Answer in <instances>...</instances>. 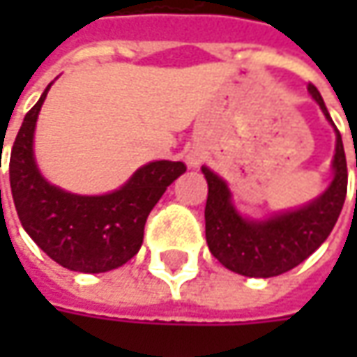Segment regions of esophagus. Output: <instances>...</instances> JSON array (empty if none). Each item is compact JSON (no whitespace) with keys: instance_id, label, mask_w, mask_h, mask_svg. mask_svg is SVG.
Masks as SVG:
<instances>
[{"instance_id":"obj_1","label":"esophagus","mask_w":357,"mask_h":357,"mask_svg":"<svg viewBox=\"0 0 357 357\" xmlns=\"http://www.w3.org/2000/svg\"><path fill=\"white\" fill-rule=\"evenodd\" d=\"M190 165H197V158H190Z\"/></svg>"}]
</instances>
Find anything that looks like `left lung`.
<instances>
[{
  "mask_svg": "<svg viewBox=\"0 0 357 357\" xmlns=\"http://www.w3.org/2000/svg\"><path fill=\"white\" fill-rule=\"evenodd\" d=\"M310 95L332 123L320 91L308 83ZM208 183L204 208L206 242L213 256L228 270L250 278L278 276L304 262L330 236L342 213L348 192V165L342 135L336 129L334 181L320 199L294 213L274 216L266 222H248L240 218L230 204L227 183L202 167Z\"/></svg>",
  "mask_w": 357,
  "mask_h": 357,
  "instance_id": "8db88e82",
  "label": "left lung"
}]
</instances>
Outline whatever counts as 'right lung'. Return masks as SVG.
Masks as SVG:
<instances>
[{"label":"right lung","mask_w":357,"mask_h":357,"mask_svg":"<svg viewBox=\"0 0 357 357\" xmlns=\"http://www.w3.org/2000/svg\"><path fill=\"white\" fill-rule=\"evenodd\" d=\"M49 87L23 119L9 157L17 216L35 244L63 268L97 274L123 266L143 244L149 213L186 165L149 162L121 190L103 197H79L49 185L33 160L35 121Z\"/></svg>","instance_id":"add662e5"}]
</instances>
